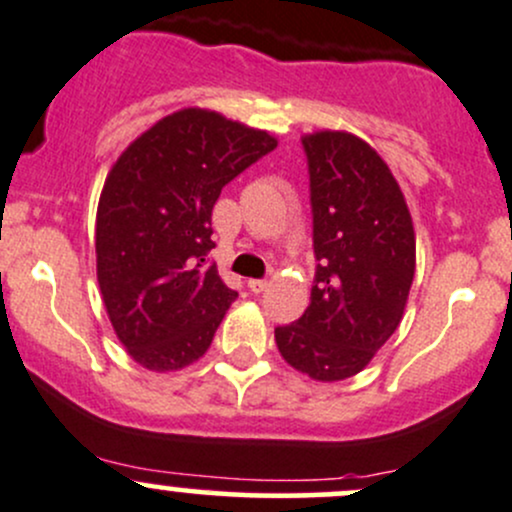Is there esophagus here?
I'll list each match as a JSON object with an SVG mask.
<instances>
[{"mask_svg": "<svg viewBox=\"0 0 512 512\" xmlns=\"http://www.w3.org/2000/svg\"><path fill=\"white\" fill-rule=\"evenodd\" d=\"M267 286V279H250V282H247V289H250L252 294H262V291H267Z\"/></svg>", "mask_w": 512, "mask_h": 512, "instance_id": "esophagus-1", "label": "esophagus"}]
</instances>
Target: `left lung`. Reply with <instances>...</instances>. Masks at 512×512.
I'll return each mask as SVG.
<instances>
[{"instance_id": "8db88e82", "label": "left lung", "mask_w": 512, "mask_h": 512, "mask_svg": "<svg viewBox=\"0 0 512 512\" xmlns=\"http://www.w3.org/2000/svg\"><path fill=\"white\" fill-rule=\"evenodd\" d=\"M311 172L316 284L306 313L274 330L296 372L333 384L372 362L401 325L415 277L406 196L367 140L347 131L303 136Z\"/></svg>"}]
</instances>
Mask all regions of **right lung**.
<instances>
[{"label":"right lung","mask_w":512,"mask_h":512,"mask_svg":"<svg viewBox=\"0 0 512 512\" xmlns=\"http://www.w3.org/2000/svg\"><path fill=\"white\" fill-rule=\"evenodd\" d=\"M274 148L269 131L187 106L111 165L94 230L97 282L116 338L148 372H179L211 347L238 296L206 265L213 204Z\"/></svg>","instance_id":"1"}]
</instances>
